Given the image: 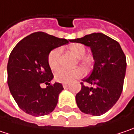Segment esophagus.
<instances>
[{
  "mask_svg": "<svg viewBox=\"0 0 134 134\" xmlns=\"http://www.w3.org/2000/svg\"><path fill=\"white\" fill-rule=\"evenodd\" d=\"M68 86H69V85H68L67 83H63V87H64V89H66V88H67Z\"/></svg>",
  "mask_w": 134,
  "mask_h": 134,
  "instance_id": "1",
  "label": "esophagus"
}]
</instances>
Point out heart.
Returning a JSON list of instances; mask_svg holds the SVG:
<instances>
[{
  "instance_id": "heart-1",
  "label": "heart",
  "mask_w": 134,
  "mask_h": 134,
  "mask_svg": "<svg viewBox=\"0 0 134 134\" xmlns=\"http://www.w3.org/2000/svg\"><path fill=\"white\" fill-rule=\"evenodd\" d=\"M70 50L78 58H82L86 54V48L82 44H74L70 46ZM60 54V48H56L50 51L48 56V63L51 70H57L59 67V57ZM83 71L80 68L74 70H68L61 68L54 74V79L59 83H68L73 81L74 79L80 77Z\"/></svg>"
}]
</instances>
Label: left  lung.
Wrapping results in <instances>:
<instances>
[{"label": "left lung", "mask_w": 134, "mask_h": 134, "mask_svg": "<svg viewBox=\"0 0 134 134\" xmlns=\"http://www.w3.org/2000/svg\"><path fill=\"white\" fill-rule=\"evenodd\" d=\"M91 48L94 66L89 77L81 82V90L76 96L80 110L87 114L99 116L110 110L120 98L126 74L127 61L120 44L102 33H92L70 40Z\"/></svg>", "instance_id": "1"}]
</instances>
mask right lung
I'll return each instance as SVG.
<instances>
[{
  "label": "right lung",
  "instance_id": "add662e5",
  "mask_svg": "<svg viewBox=\"0 0 134 134\" xmlns=\"http://www.w3.org/2000/svg\"><path fill=\"white\" fill-rule=\"evenodd\" d=\"M69 41L37 32L25 37L11 51L7 64V84L20 109L32 116L50 114L64 90L61 83L51 84L54 78L48 63L53 49ZM42 83L49 86L43 89Z\"/></svg>",
  "mask_w": 134,
  "mask_h": 134
}]
</instances>
